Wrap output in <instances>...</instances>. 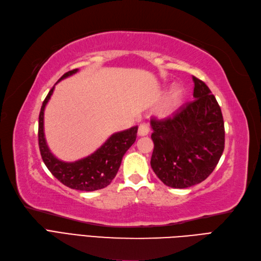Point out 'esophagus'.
<instances>
[{
  "mask_svg": "<svg viewBox=\"0 0 261 261\" xmlns=\"http://www.w3.org/2000/svg\"><path fill=\"white\" fill-rule=\"evenodd\" d=\"M150 132V126L147 123H141L138 128V135L139 136H147Z\"/></svg>",
  "mask_w": 261,
  "mask_h": 261,
  "instance_id": "esophagus-1",
  "label": "esophagus"
}]
</instances>
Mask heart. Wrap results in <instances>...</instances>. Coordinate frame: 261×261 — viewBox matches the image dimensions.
<instances>
[{
    "instance_id": "obj_1",
    "label": "heart",
    "mask_w": 261,
    "mask_h": 261,
    "mask_svg": "<svg viewBox=\"0 0 261 261\" xmlns=\"http://www.w3.org/2000/svg\"><path fill=\"white\" fill-rule=\"evenodd\" d=\"M184 97V91L181 87L175 86L170 89L169 93L165 96L164 100L162 101L159 107V114L161 116H169L172 115L180 105Z\"/></svg>"
}]
</instances>
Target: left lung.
Instances as JSON below:
<instances>
[{
    "instance_id": "1",
    "label": "left lung",
    "mask_w": 261,
    "mask_h": 261,
    "mask_svg": "<svg viewBox=\"0 0 261 261\" xmlns=\"http://www.w3.org/2000/svg\"><path fill=\"white\" fill-rule=\"evenodd\" d=\"M192 80L193 101L179 108L173 118L151 119L154 143L151 167L170 188H189L205 180L224 149L220 107L203 81Z\"/></svg>"
}]
</instances>
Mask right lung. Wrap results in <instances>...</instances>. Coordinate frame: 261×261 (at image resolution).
I'll return each instance as SVG.
<instances>
[{
    "mask_svg": "<svg viewBox=\"0 0 261 261\" xmlns=\"http://www.w3.org/2000/svg\"><path fill=\"white\" fill-rule=\"evenodd\" d=\"M77 71L79 69L69 71L57 81V83L76 73ZM54 88L55 86L50 89L43 101L39 116V147L44 164L61 184L71 189L95 191L106 188L113 180L124 154L136 140L138 126L111 135L99 149L84 159L75 162L60 161L51 153L44 136V110Z\"/></svg>",
    "mask_w": 261,
    "mask_h": 261,
    "instance_id": "right-lung-1",
    "label": "right lung"
}]
</instances>
